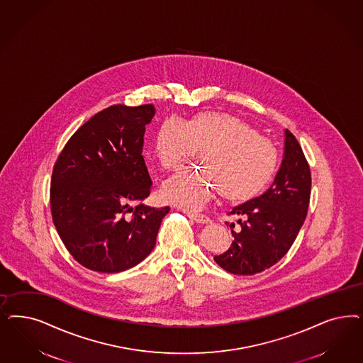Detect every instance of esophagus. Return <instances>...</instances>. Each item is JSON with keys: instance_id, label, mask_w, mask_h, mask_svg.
<instances>
[{"instance_id": "esophagus-1", "label": "esophagus", "mask_w": 363, "mask_h": 363, "mask_svg": "<svg viewBox=\"0 0 363 363\" xmlns=\"http://www.w3.org/2000/svg\"><path fill=\"white\" fill-rule=\"evenodd\" d=\"M188 218L192 219L194 222L200 223V224H207L210 223V218L207 215H203V213H198V212H192V211H188Z\"/></svg>"}]
</instances>
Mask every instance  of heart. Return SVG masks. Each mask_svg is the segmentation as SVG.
Instances as JSON below:
<instances>
[{"label":"heart","mask_w":363,"mask_h":363,"mask_svg":"<svg viewBox=\"0 0 363 363\" xmlns=\"http://www.w3.org/2000/svg\"><path fill=\"white\" fill-rule=\"evenodd\" d=\"M201 151L203 169H184L163 184L167 199L201 208L219 191L230 203L252 199L272 179L277 151L271 141L239 117L204 112L187 124L167 118L155 136V155L165 169H176Z\"/></svg>","instance_id":"heart-1"}]
</instances>
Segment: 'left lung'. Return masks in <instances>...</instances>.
Here are the masks:
<instances>
[{"label":"left lung","instance_id":"obj_1","mask_svg":"<svg viewBox=\"0 0 363 363\" xmlns=\"http://www.w3.org/2000/svg\"><path fill=\"white\" fill-rule=\"evenodd\" d=\"M284 156L271 187L235 207L240 224L234 240L215 262L235 275H254L287 254L303 224L311 194V172L301 144L286 129ZM230 227H235L234 223Z\"/></svg>","mask_w":363,"mask_h":363}]
</instances>
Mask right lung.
Here are the masks:
<instances>
[{"label": "right lung", "mask_w": 363, "mask_h": 363, "mask_svg": "<svg viewBox=\"0 0 363 363\" xmlns=\"http://www.w3.org/2000/svg\"><path fill=\"white\" fill-rule=\"evenodd\" d=\"M153 115L152 104L108 106L72 135L55 163L53 223L70 255L86 269L125 271L156 245L169 207L141 203L152 188L141 153Z\"/></svg>", "instance_id": "obj_1"}]
</instances>
